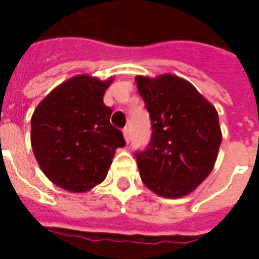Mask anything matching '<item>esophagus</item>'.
Segmentation results:
<instances>
[{"label": "esophagus", "instance_id": "esophagus-1", "mask_svg": "<svg viewBox=\"0 0 259 259\" xmlns=\"http://www.w3.org/2000/svg\"><path fill=\"white\" fill-rule=\"evenodd\" d=\"M123 137H124V141H126V143H129L130 141V129L129 127H124L123 129Z\"/></svg>", "mask_w": 259, "mask_h": 259}]
</instances>
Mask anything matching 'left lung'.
Returning <instances> with one entry per match:
<instances>
[{
	"label": "left lung",
	"instance_id": "8db88e82",
	"mask_svg": "<svg viewBox=\"0 0 259 259\" xmlns=\"http://www.w3.org/2000/svg\"><path fill=\"white\" fill-rule=\"evenodd\" d=\"M136 84L152 124L150 146L136 154L141 180L165 198L190 194L217 162L222 143L218 111L176 74L136 76Z\"/></svg>",
	"mask_w": 259,
	"mask_h": 259
}]
</instances>
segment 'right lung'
Masks as SVG:
<instances>
[{
    "instance_id": "right-lung-1",
    "label": "right lung",
    "mask_w": 259,
    "mask_h": 259,
    "mask_svg": "<svg viewBox=\"0 0 259 259\" xmlns=\"http://www.w3.org/2000/svg\"><path fill=\"white\" fill-rule=\"evenodd\" d=\"M113 77L77 74L57 85L33 112L31 148L42 174L61 189L85 193L102 183L124 146L102 98Z\"/></svg>"
}]
</instances>
